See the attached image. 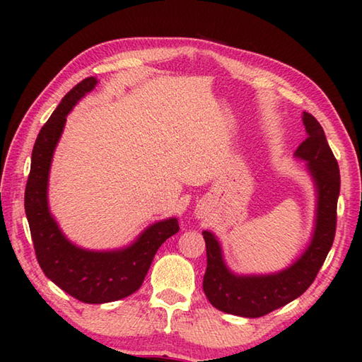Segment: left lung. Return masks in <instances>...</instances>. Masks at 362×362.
Wrapping results in <instances>:
<instances>
[{"label":"left lung","instance_id":"8db88e82","mask_svg":"<svg viewBox=\"0 0 362 362\" xmlns=\"http://www.w3.org/2000/svg\"><path fill=\"white\" fill-rule=\"evenodd\" d=\"M303 124L306 138L294 156L306 161L317 194L316 226L308 247L294 263L280 272L236 275L226 264L218 238L205 230L202 232L206 245L204 292L219 311L241 317H261L281 308L311 286L332 249L341 189L339 166L319 121L303 112Z\"/></svg>","mask_w":362,"mask_h":362}]
</instances>
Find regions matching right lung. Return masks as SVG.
I'll return each mask as SVG.
<instances>
[{
	"label": "right lung",
	"mask_w": 362,
	"mask_h": 362,
	"mask_svg": "<svg viewBox=\"0 0 362 362\" xmlns=\"http://www.w3.org/2000/svg\"><path fill=\"white\" fill-rule=\"evenodd\" d=\"M87 78L64 96L38 134L25 191V210L35 257L42 271L66 294L83 303H107L140 289L158 247L179 232L175 218L149 226L124 249L96 252L73 244L59 228L48 206V179L52 153L64 132L66 115L96 87Z\"/></svg>",
	"instance_id": "obj_1"
}]
</instances>
